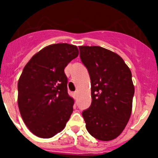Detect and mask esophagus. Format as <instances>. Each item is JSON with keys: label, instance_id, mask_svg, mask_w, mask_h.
<instances>
[{"label": "esophagus", "instance_id": "1", "mask_svg": "<svg viewBox=\"0 0 158 158\" xmlns=\"http://www.w3.org/2000/svg\"><path fill=\"white\" fill-rule=\"evenodd\" d=\"M77 95H78V92H74V96H75V98H76V97H77Z\"/></svg>", "mask_w": 158, "mask_h": 158}]
</instances>
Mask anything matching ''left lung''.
Returning a JSON list of instances; mask_svg holds the SVG:
<instances>
[{"mask_svg":"<svg viewBox=\"0 0 158 158\" xmlns=\"http://www.w3.org/2000/svg\"><path fill=\"white\" fill-rule=\"evenodd\" d=\"M79 48L91 79L92 104L82 111L85 128L96 139L111 141L123 131L131 114V72L123 59L109 49L98 46Z\"/></svg>","mask_w":158,"mask_h":158,"instance_id":"left-lung-1","label":"left lung"}]
</instances>
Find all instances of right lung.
Listing matches in <instances>:
<instances>
[{
	"instance_id": "obj_1",
	"label": "right lung",
	"mask_w": 158,
	"mask_h": 158,
	"mask_svg": "<svg viewBox=\"0 0 158 158\" xmlns=\"http://www.w3.org/2000/svg\"><path fill=\"white\" fill-rule=\"evenodd\" d=\"M79 55L68 44L47 46L33 56L17 84L18 107L33 135L49 138L63 130L73 111L74 99L67 92L64 69Z\"/></svg>"
}]
</instances>
